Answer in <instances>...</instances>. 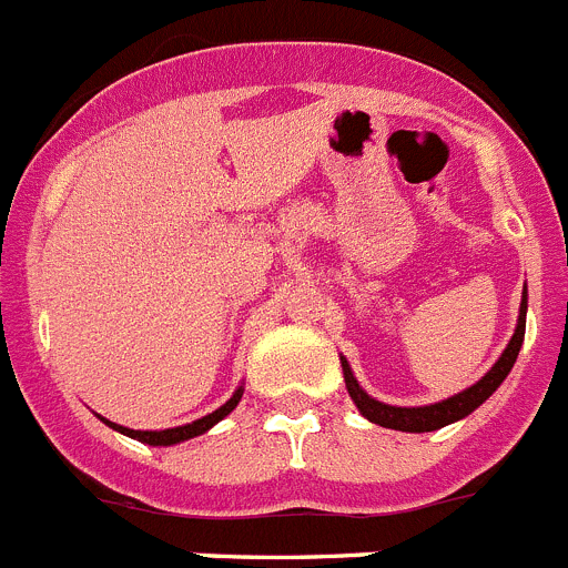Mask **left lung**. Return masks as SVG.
<instances>
[{
  "label": "left lung",
  "mask_w": 568,
  "mask_h": 568,
  "mask_svg": "<svg viewBox=\"0 0 568 568\" xmlns=\"http://www.w3.org/2000/svg\"><path fill=\"white\" fill-rule=\"evenodd\" d=\"M526 334V288L524 296H520V314H518V328H515L513 339H509L507 351L500 354V359L484 373L481 379L475 382L467 390L456 393V396L444 398V402H436V405H424V407H393L385 405V402H376V398L367 396L365 390L356 382L354 371L347 365V359L342 356V373H345V387L354 398V405L359 407L362 416L367 422L379 424V427H390V430L402 433H430L438 430V427H447V424L458 422V418L469 416L475 407H481L489 396L500 387V382L507 379L509 371H513L515 359H518V351L524 345Z\"/></svg>",
  "instance_id": "left-lung-1"
}]
</instances>
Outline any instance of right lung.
I'll return each instance as SVG.
<instances>
[{
	"label": "right lung",
	"instance_id": "add662e5",
	"mask_svg": "<svg viewBox=\"0 0 568 568\" xmlns=\"http://www.w3.org/2000/svg\"><path fill=\"white\" fill-rule=\"evenodd\" d=\"M240 398H243V387H237V390H234V396L229 398L226 405L217 407V410L209 413V416L197 418V422H192V424H183V427H170V430H130V427L112 424V422H106V418H101V422L110 424L112 430H119V433H124V436L135 438V442L152 444V447H170V444H181V442H186V438L203 436V433H206L209 427H214V424L221 422V418H226L229 413H232L234 407H237Z\"/></svg>",
	"mask_w": 568,
	"mask_h": 568
}]
</instances>
